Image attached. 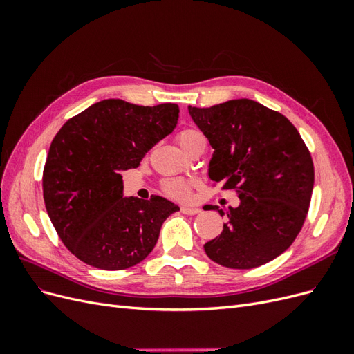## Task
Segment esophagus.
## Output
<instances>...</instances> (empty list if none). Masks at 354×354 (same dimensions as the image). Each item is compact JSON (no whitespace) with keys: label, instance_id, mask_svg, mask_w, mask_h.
Masks as SVG:
<instances>
[{"label":"esophagus","instance_id":"obj_1","mask_svg":"<svg viewBox=\"0 0 354 354\" xmlns=\"http://www.w3.org/2000/svg\"><path fill=\"white\" fill-rule=\"evenodd\" d=\"M181 212L187 214V216H194V214L201 212V209L198 207H192V205H183L181 207Z\"/></svg>","mask_w":354,"mask_h":354}]
</instances>
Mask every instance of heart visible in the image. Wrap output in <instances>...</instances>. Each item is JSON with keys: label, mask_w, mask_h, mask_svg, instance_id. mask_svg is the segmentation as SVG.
<instances>
[{"label": "heart", "mask_w": 354, "mask_h": 354, "mask_svg": "<svg viewBox=\"0 0 354 354\" xmlns=\"http://www.w3.org/2000/svg\"><path fill=\"white\" fill-rule=\"evenodd\" d=\"M202 137L203 136L199 131L192 130V128H186V130L178 133L177 140L181 147H186ZM164 190L165 194L173 198H186L190 192V183L183 178H169L164 181Z\"/></svg>", "instance_id": "obj_1"}]
</instances>
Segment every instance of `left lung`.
Returning a JSON list of instances; mask_svg holds the SVG:
<instances>
[{"label": "left lung", "instance_id": "obj_1", "mask_svg": "<svg viewBox=\"0 0 354 354\" xmlns=\"http://www.w3.org/2000/svg\"><path fill=\"white\" fill-rule=\"evenodd\" d=\"M192 120L214 149L208 176L236 189L239 205L224 212L217 238L203 245L212 261L254 269L286 251L303 227L315 168L297 128L282 113L250 99L192 108Z\"/></svg>", "mask_w": 354, "mask_h": 354}]
</instances>
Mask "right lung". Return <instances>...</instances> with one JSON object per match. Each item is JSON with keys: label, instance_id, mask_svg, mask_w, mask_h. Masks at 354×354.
Here are the masks:
<instances>
[{"label": "right lung", "instance_id": "1", "mask_svg": "<svg viewBox=\"0 0 354 354\" xmlns=\"http://www.w3.org/2000/svg\"><path fill=\"white\" fill-rule=\"evenodd\" d=\"M178 106L121 99L91 104L53 138L42 173L48 217L66 248L85 264L124 270L152 252L162 223L180 208L162 196L124 198L122 171L173 133Z\"/></svg>", "mask_w": 354, "mask_h": 354}]
</instances>
